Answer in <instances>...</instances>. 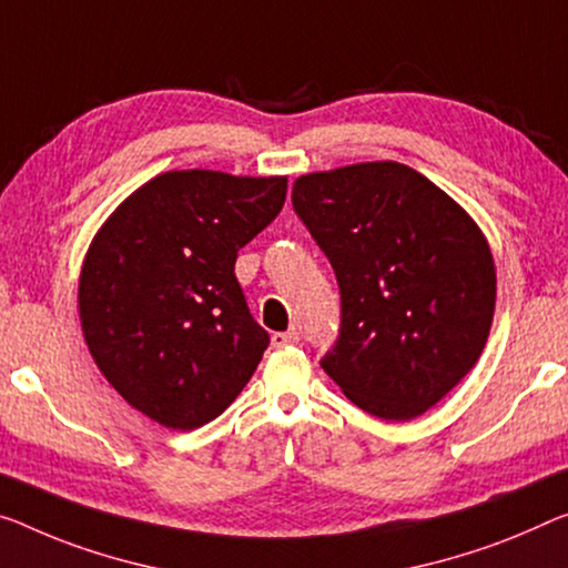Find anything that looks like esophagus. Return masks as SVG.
<instances>
[{
  "label": "esophagus",
  "mask_w": 568,
  "mask_h": 568,
  "mask_svg": "<svg viewBox=\"0 0 568 568\" xmlns=\"http://www.w3.org/2000/svg\"><path fill=\"white\" fill-rule=\"evenodd\" d=\"M300 343V335H296V329H286V333H274L272 335V345L274 347H290Z\"/></svg>",
  "instance_id": "esophagus-1"
}]
</instances>
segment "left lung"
<instances>
[{"label":"left lung","instance_id":"obj_1","mask_svg":"<svg viewBox=\"0 0 568 568\" xmlns=\"http://www.w3.org/2000/svg\"><path fill=\"white\" fill-rule=\"evenodd\" d=\"M294 213L339 286V335L320 365L386 422H408L475 368L495 312L483 231L444 190L398 162L296 178Z\"/></svg>","mask_w":568,"mask_h":568}]
</instances>
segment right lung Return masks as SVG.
Segmentation results:
<instances>
[{
    "label": "right lung",
    "instance_id": "1",
    "mask_svg": "<svg viewBox=\"0 0 568 568\" xmlns=\"http://www.w3.org/2000/svg\"><path fill=\"white\" fill-rule=\"evenodd\" d=\"M286 200V178L172 170L101 225L78 282L85 345L136 412L197 429L254 375L268 333L235 278L239 248Z\"/></svg>",
    "mask_w": 568,
    "mask_h": 568
}]
</instances>
